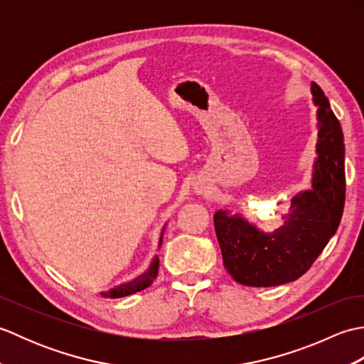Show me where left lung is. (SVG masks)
I'll use <instances>...</instances> for the list:
<instances>
[{
	"mask_svg": "<svg viewBox=\"0 0 364 364\" xmlns=\"http://www.w3.org/2000/svg\"><path fill=\"white\" fill-rule=\"evenodd\" d=\"M311 94L319 122L311 189L292 197L283 225L264 233L241 214L231 215L225 210L214 214L223 266L241 284L267 288L297 280L341 222L346 198L343 129L316 82H311Z\"/></svg>",
	"mask_w": 364,
	"mask_h": 364,
	"instance_id": "8db88e82",
	"label": "left lung"
}]
</instances>
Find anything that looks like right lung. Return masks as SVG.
Here are the masks:
<instances>
[{"label":"right lung","instance_id":"right-lung-1","mask_svg":"<svg viewBox=\"0 0 364 364\" xmlns=\"http://www.w3.org/2000/svg\"><path fill=\"white\" fill-rule=\"evenodd\" d=\"M164 228H162V233H161V237H159V247H161V242H162V235H164ZM158 269H159V258L154 257L153 261H151V264L149 266V269H146L142 275L136 277L134 280H131L128 283H122V284L117 286V288H114L111 291L102 292V296L103 297H111V299H119V297L131 296V294L139 292V291H144L145 288H149V286L153 283L154 278H156Z\"/></svg>","mask_w":364,"mask_h":364}]
</instances>
